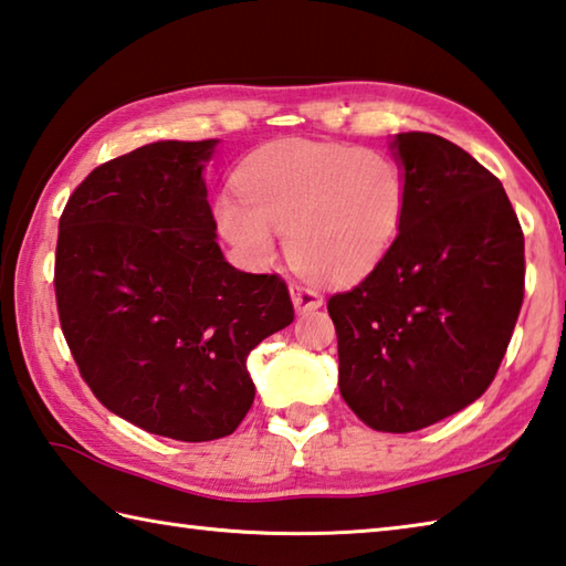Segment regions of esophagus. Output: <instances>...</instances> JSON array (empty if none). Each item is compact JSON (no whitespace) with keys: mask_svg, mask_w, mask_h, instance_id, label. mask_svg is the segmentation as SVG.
<instances>
[{"mask_svg":"<svg viewBox=\"0 0 566 566\" xmlns=\"http://www.w3.org/2000/svg\"><path fill=\"white\" fill-rule=\"evenodd\" d=\"M292 292V302H294V310L304 314V312H314L318 306L324 304V296L318 294L312 286H304V284H292L290 286Z\"/></svg>","mask_w":566,"mask_h":566,"instance_id":"1","label":"esophagus"}]
</instances>
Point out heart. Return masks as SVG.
Returning <instances> with one entry per match:
<instances>
[{
	"label": "heart",
	"instance_id": "1",
	"mask_svg": "<svg viewBox=\"0 0 566 566\" xmlns=\"http://www.w3.org/2000/svg\"><path fill=\"white\" fill-rule=\"evenodd\" d=\"M238 192L242 200L218 202V222L248 260H270L276 230L286 232V254L302 274L352 282L396 242L406 176L386 153L284 140L242 168Z\"/></svg>",
	"mask_w": 566,
	"mask_h": 566
}]
</instances>
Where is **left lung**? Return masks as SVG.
Segmentation results:
<instances>
[{"label":"left lung","mask_w":566,"mask_h":566,"mask_svg":"<svg viewBox=\"0 0 566 566\" xmlns=\"http://www.w3.org/2000/svg\"><path fill=\"white\" fill-rule=\"evenodd\" d=\"M398 238L328 296L338 390L368 428L413 433L485 394L525 300V234L502 182L433 133H398Z\"/></svg>","instance_id":"1"}]
</instances>
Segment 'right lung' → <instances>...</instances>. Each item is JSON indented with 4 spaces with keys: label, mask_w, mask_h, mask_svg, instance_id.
Segmentation results:
<instances>
[{
    "label": "right lung",
    "mask_w": 566,
    "mask_h": 566,
    "mask_svg": "<svg viewBox=\"0 0 566 566\" xmlns=\"http://www.w3.org/2000/svg\"><path fill=\"white\" fill-rule=\"evenodd\" d=\"M218 140H158L78 185L59 220L54 292L78 374L111 413L205 443L254 400L252 348L290 326L280 274L234 270L214 242L202 163Z\"/></svg>",
    "instance_id": "add662e5"
}]
</instances>
